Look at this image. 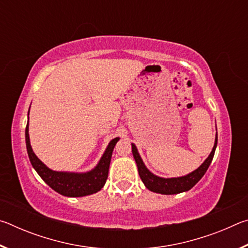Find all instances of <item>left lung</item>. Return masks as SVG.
<instances>
[{
    "instance_id": "1",
    "label": "left lung",
    "mask_w": 248,
    "mask_h": 248,
    "mask_svg": "<svg viewBox=\"0 0 248 248\" xmlns=\"http://www.w3.org/2000/svg\"><path fill=\"white\" fill-rule=\"evenodd\" d=\"M217 144V134L216 136L215 145H213L211 153H210L209 156L205 158V161L198 167V169L195 170L194 171H191V173H189L188 175L182 176V177H173V178L158 177V176L151 173V171L146 169L143 161H142L140 154L137 150V146L133 143L131 145H132V154H133L134 161L137 163L140 178L145 185V187L148 188L149 190L153 192H157V194L175 195V194H180V192L188 191L189 189H191V188L194 187L201 178H202V176L205 174L208 167L210 166V164H211L213 156H215Z\"/></svg>"
}]
</instances>
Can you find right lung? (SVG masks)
<instances>
[{
	"label": "right lung",
	"mask_w": 248,
	"mask_h": 248,
	"mask_svg": "<svg viewBox=\"0 0 248 248\" xmlns=\"http://www.w3.org/2000/svg\"><path fill=\"white\" fill-rule=\"evenodd\" d=\"M29 115V111H28ZM29 119V118H28ZM25 139H26V148L31 165L38 173L44 182L49 185L54 191L66 197H83L95 194L104 187L108 177L109 164L112 155V151L119 138L112 139L105 151L98 164L93 170L86 173H69V171H57L50 170L33 153L29 140L28 124L25 130Z\"/></svg>",
	"instance_id": "obj_1"
}]
</instances>
